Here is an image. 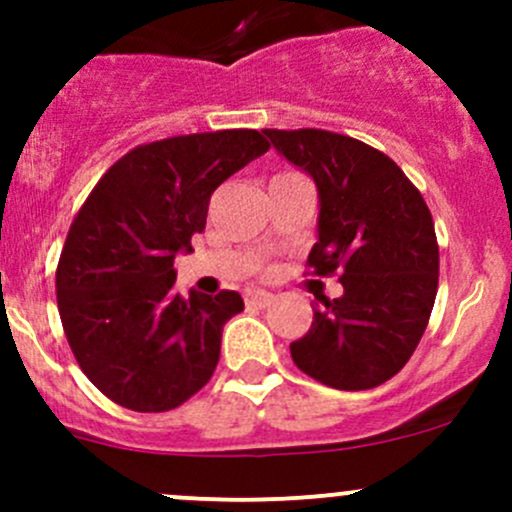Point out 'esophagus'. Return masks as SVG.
<instances>
[{
  "label": "esophagus",
  "mask_w": 512,
  "mask_h": 512,
  "mask_svg": "<svg viewBox=\"0 0 512 512\" xmlns=\"http://www.w3.org/2000/svg\"><path fill=\"white\" fill-rule=\"evenodd\" d=\"M272 294L270 292H262V289H252V292H247L245 294V302H247V307H270L272 304Z\"/></svg>",
  "instance_id": "esophagus-1"
}]
</instances>
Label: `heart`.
<instances>
[{
  "label": "heart",
  "instance_id": "obj_1",
  "mask_svg": "<svg viewBox=\"0 0 512 512\" xmlns=\"http://www.w3.org/2000/svg\"><path fill=\"white\" fill-rule=\"evenodd\" d=\"M280 175H285V173H280Z\"/></svg>",
  "mask_w": 512,
  "mask_h": 512
}]
</instances>
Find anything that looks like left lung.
<instances>
[{
    "instance_id": "8db88e82",
    "label": "left lung",
    "mask_w": 512,
    "mask_h": 512,
    "mask_svg": "<svg viewBox=\"0 0 512 512\" xmlns=\"http://www.w3.org/2000/svg\"><path fill=\"white\" fill-rule=\"evenodd\" d=\"M265 136L319 190V240L307 267L339 272L344 294L314 309L309 332L289 344L294 364L342 391L381 386L416 352L438 292L431 210L386 153L322 128Z\"/></svg>"
}]
</instances>
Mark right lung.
Returning <instances> with one entry per match:
<instances>
[{"label":"right lung","mask_w":512,"mask_h":512,"mask_svg":"<svg viewBox=\"0 0 512 512\" xmlns=\"http://www.w3.org/2000/svg\"><path fill=\"white\" fill-rule=\"evenodd\" d=\"M270 148L260 131L190 133L118 158L76 213L56 267V304L81 371L141 414L178 409L220 359L242 297L175 292V252L205 230L210 195Z\"/></svg>","instance_id":"obj_1"}]
</instances>
